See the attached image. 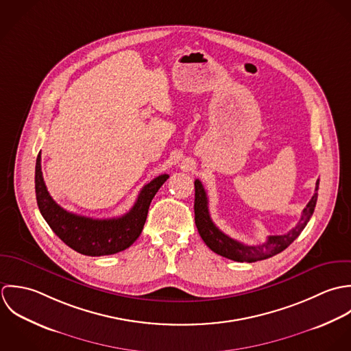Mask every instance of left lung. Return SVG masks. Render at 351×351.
Segmentation results:
<instances>
[{"mask_svg": "<svg viewBox=\"0 0 351 351\" xmlns=\"http://www.w3.org/2000/svg\"><path fill=\"white\" fill-rule=\"evenodd\" d=\"M195 186V202H194V211H195V225L198 228V232L205 241V244L210 248L213 252L228 258L234 262H256V261H263L267 258H271L277 254L286 250L304 230L306 226L308 221L311 219L316 202H317V190H319V179L316 182V189L315 194L308 202L306 208L302 210L301 218L298 223L289 230L286 234H280V236H269L267 241L263 243L262 245H245L223 232H221L215 223L211 219L210 213H209V201L206 191L201 183V180L194 182Z\"/></svg>", "mask_w": 351, "mask_h": 351, "instance_id": "obj_1", "label": "left lung"}]
</instances>
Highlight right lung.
<instances>
[{"label": "right lung", "instance_id": "right-lung-1", "mask_svg": "<svg viewBox=\"0 0 351 351\" xmlns=\"http://www.w3.org/2000/svg\"><path fill=\"white\" fill-rule=\"evenodd\" d=\"M40 160L39 153L35 167V193L39 210L53 232L66 245L88 256L112 255L129 248L143 229L153 197L169 178L164 173L145 184L134 206L125 215L96 219L66 211L51 198L43 180Z\"/></svg>", "mask_w": 351, "mask_h": 351}]
</instances>
